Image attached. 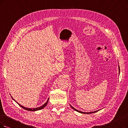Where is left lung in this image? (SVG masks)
Segmentation results:
<instances>
[{"label": "left lung", "instance_id": "obj_1", "mask_svg": "<svg viewBox=\"0 0 128 128\" xmlns=\"http://www.w3.org/2000/svg\"><path fill=\"white\" fill-rule=\"evenodd\" d=\"M119 72H120V68H119ZM70 106H71V108H72L75 111H77V112H80V113H81V114H91V113H94V112H97V111H99V110H96V111H93V112H82V111H79V110H78L74 108V107L71 106V105H70Z\"/></svg>", "mask_w": 128, "mask_h": 128}]
</instances>
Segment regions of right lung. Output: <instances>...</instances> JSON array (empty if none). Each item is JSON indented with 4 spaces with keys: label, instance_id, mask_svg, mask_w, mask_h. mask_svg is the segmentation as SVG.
<instances>
[{
    "label": "right lung",
    "instance_id": "right-lung-1",
    "mask_svg": "<svg viewBox=\"0 0 128 128\" xmlns=\"http://www.w3.org/2000/svg\"><path fill=\"white\" fill-rule=\"evenodd\" d=\"M13 99V98H12ZM13 100H14V101H15L14 99H13ZM48 101H49V98L48 99V100H47V102H46L45 104H44L42 106H40V107H37V108H26V107H24V106H22L21 104H19L18 102H16L19 105V106H20L22 107V108L23 109H25V110H28V111H37V110H41V109H42L43 108H44V107L47 106V103H48Z\"/></svg>",
    "mask_w": 128,
    "mask_h": 128
}]
</instances>
